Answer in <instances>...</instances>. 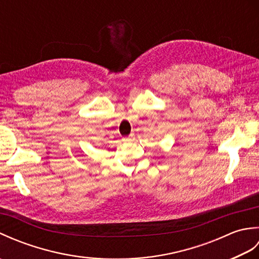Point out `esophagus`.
<instances>
[{
	"label": "esophagus",
	"mask_w": 259,
	"mask_h": 259,
	"mask_svg": "<svg viewBox=\"0 0 259 259\" xmlns=\"http://www.w3.org/2000/svg\"><path fill=\"white\" fill-rule=\"evenodd\" d=\"M123 140H124V141H126V142H131V141H134V140H135V135H134V134H131V135H129V136H126V137H124Z\"/></svg>",
	"instance_id": "1"
}]
</instances>
